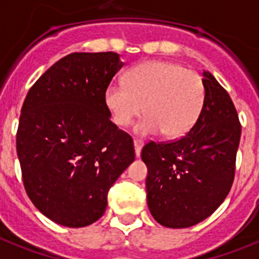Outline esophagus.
<instances>
[{"label":"esophagus","mask_w":259,"mask_h":259,"mask_svg":"<svg viewBox=\"0 0 259 259\" xmlns=\"http://www.w3.org/2000/svg\"><path fill=\"white\" fill-rule=\"evenodd\" d=\"M134 145H135V153H136V157H139V156H140V152H142L143 142H142V140H138V139H135Z\"/></svg>","instance_id":"34e87169"}]
</instances>
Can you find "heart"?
<instances>
[{
    "label": "heart",
    "instance_id": "1",
    "mask_svg": "<svg viewBox=\"0 0 259 259\" xmlns=\"http://www.w3.org/2000/svg\"><path fill=\"white\" fill-rule=\"evenodd\" d=\"M205 87L197 72L170 62L149 61L132 67L125 83H111L104 102L112 120L127 127L145 110L147 116L135 127L139 135L164 132L179 139L191 131L201 114Z\"/></svg>",
    "mask_w": 259,
    "mask_h": 259
}]
</instances>
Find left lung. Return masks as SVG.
Listing matches in <instances>:
<instances>
[{
  "mask_svg": "<svg viewBox=\"0 0 259 259\" xmlns=\"http://www.w3.org/2000/svg\"><path fill=\"white\" fill-rule=\"evenodd\" d=\"M205 100L196 124L169 143L144 145L147 202L153 219L173 229L204 221L224 202L234 180L241 124L229 94L202 72Z\"/></svg>",
  "mask_w": 259,
  "mask_h": 259,
  "instance_id": "1",
  "label": "left lung"
}]
</instances>
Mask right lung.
I'll list each match as a JSON object with an SVG mask.
<instances>
[{"label": "right lung", "instance_id": "right-lung-1", "mask_svg": "<svg viewBox=\"0 0 259 259\" xmlns=\"http://www.w3.org/2000/svg\"><path fill=\"white\" fill-rule=\"evenodd\" d=\"M124 66L116 53H72L29 90L17 131L23 185L34 206L67 228L104 214L107 194L134 163L132 138L111 121L104 93Z\"/></svg>", "mask_w": 259, "mask_h": 259}]
</instances>
